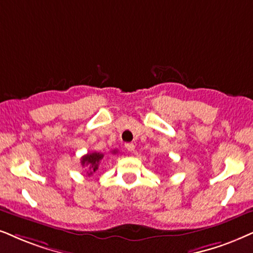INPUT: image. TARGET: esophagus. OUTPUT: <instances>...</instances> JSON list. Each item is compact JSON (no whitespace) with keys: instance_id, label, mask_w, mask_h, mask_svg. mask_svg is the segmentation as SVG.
Instances as JSON below:
<instances>
[{"instance_id":"esophagus-1","label":"esophagus","mask_w":253,"mask_h":253,"mask_svg":"<svg viewBox=\"0 0 253 253\" xmlns=\"http://www.w3.org/2000/svg\"><path fill=\"white\" fill-rule=\"evenodd\" d=\"M125 148L128 150V152H133L134 148H135V146H134L133 143H126V145H125Z\"/></svg>"}]
</instances>
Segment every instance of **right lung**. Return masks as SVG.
I'll list each match as a JSON object with an SVG mask.
<instances>
[{
  "label": "right lung",
  "instance_id": "add662e5",
  "mask_svg": "<svg viewBox=\"0 0 253 253\" xmlns=\"http://www.w3.org/2000/svg\"><path fill=\"white\" fill-rule=\"evenodd\" d=\"M118 153V150H112V154H116ZM104 159V154L103 153H98V152H93V153H88V154L84 155L82 158V166L83 167H88L87 170V175L91 176L93 172L98 170L99 165H100V161Z\"/></svg>",
  "mask_w": 253,
  "mask_h": 253
}]
</instances>
